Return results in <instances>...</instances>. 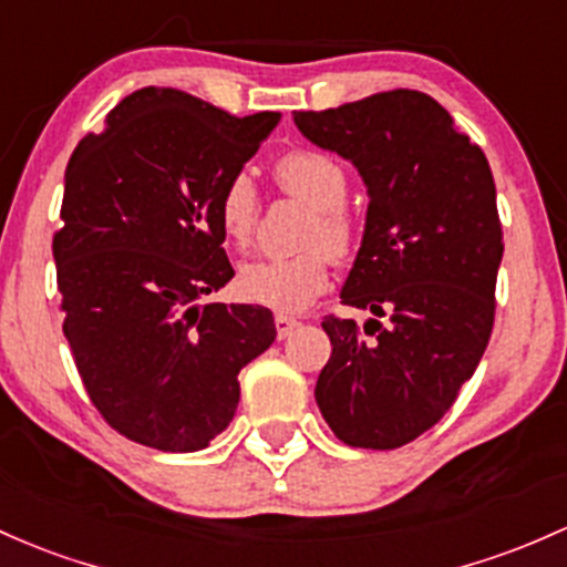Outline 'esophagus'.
<instances>
[{
  "label": "esophagus",
  "instance_id": "esophagus-1",
  "mask_svg": "<svg viewBox=\"0 0 567 567\" xmlns=\"http://www.w3.org/2000/svg\"><path fill=\"white\" fill-rule=\"evenodd\" d=\"M297 327H300V321L295 319V316H286V313H278L276 316V330H278V338H289L291 332L297 330Z\"/></svg>",
  "mask_w": 567,
  "mask_h": 567
}]
</instances>
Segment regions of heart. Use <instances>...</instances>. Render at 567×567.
<instances>
[{
    "label": "heart",
    "mask_w": 567,
    "mask_h": 567,
    "mask_svg": "<svg viewBox=\"0 0 567 567\" xmlns=\"http://www.w3.org/2000/svg\"><path fill=\"white\" fill-rule=\"evenodd\" d=\"M278 186L313 208L302 246L295 257H267L248 261L237 270V295L254 306L281 313L306 310L330 286L332 254L343 257L354 246V221L343 208L349 178L346 169L313 148L284 154L272 167ZM259 192L248 175H233L216 197V218L221 235L235 248H248L259 224Z\"/></svg>",
    "instance_id": "obj_1"
}]
</instances>
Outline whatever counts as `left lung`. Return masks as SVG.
I'll return each mask as SVG.
<instances>
[{"mask_svg":"<svg viewBox=\"0 0 567 567\" xmlns=\"http://www.w3.org/2000/svg\"><path fill=\"white\" fill-rule=\"evenodd\" d=\"M295 124L354 164L370 194L340 300L375 319L321 321L332 357L316 403L346 446H405L441 422L489 343L503 259L489 162L411 89L300 111Z\"/></svg>","mask_w":567,"mask_h":567,"instance_id":"obj_1","label":"left lung"}]
</instances>
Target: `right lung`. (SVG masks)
Wrapping results in <instances>:
<instances>
[{"instance_id": "add662e5", "label": "right lung", "mask_w": 567, "mask_h": 567, "mask_svg": "<svg viewBox=\"0 0 567 567\" xmlns=\"http://www.w3.org/2000/svg\"><path fill=\"white\" fill-rule=\"evenodd\" d=\"M278 118L148 86L72 151L53 235L64 338L91 403L130 441L208 446L235 416L237 373L276 340L267 308L199 300L235 276L218 192Z\"/></svg>"}]
</instances>
